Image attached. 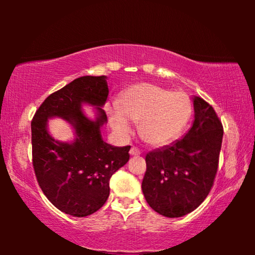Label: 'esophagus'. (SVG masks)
I'll list each match as a JSON object with an SVG mask.
<instances>
[{"label": "esophagus", "instance_id": "esophagus-1", "mask_svg": "<svg viewBox=\"0 0 255 255\" xmlns=\"http://www.w3.org/2000/svg\"><path fill=\"white\" fill-rule=\"evenodd\" d=\"M140 151H139V149L137 148V147H131V149H130V154L131 155H140Z\"/></svg>", "mask_w": 255, "mask_h": 255}]
</instances>
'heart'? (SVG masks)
<instances>
[{
    "instance_id": "b5f03b06",
    "label": "heart",
    "mask_w": 255,
    "mask_h": 255,
    "mask_svg": "<svg viewBox=\"0 0 255 255\" xmlns=\"http://www.w3.org/2000/svg\"><path fill=\"white\" fill-rule=\"evenodd\" d=\"M110 124L122 138L133 133L131 122L139 123L140 137L152 146H165L179 137L191 115L189 97L142 82L131 86L122 95L120 107L109 109Z\"/></svg>"
}]
</instances>
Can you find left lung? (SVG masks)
Here are the masks:
<instances>
[{
	"label": "left lung",
	"instance_id": "8db88e82",
	"mask_svg": "<svg viewBox=\"0 0 255 255\" xmlns=\"http://www.w3.org/2000/svg\"><path fill=\"white\" fill-rule=\"evenodd\" d=\"M194 122L183 138L146 154L141 183L149 207L169 218L182 217L205 200L217 173L223 127L214 108L193 97Z\"/></svg>",
	"mask_w": 255,
	"mask_h": 255
}]
</instances>
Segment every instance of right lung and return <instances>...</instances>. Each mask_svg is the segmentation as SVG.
<instances>
[{"instance_id": "add662e5", "label": "right lung", "mask_w": 255, "mask_h": 255, "mask_svg": "<svg viewBox=\"0 0 255 255\" xmlns=\"http://www.w3.org/2000/svg\"><path fill=\"white\" fill-rule=\"evenodd\" d=\"M107 80L106 75L75 79L51 94L31 123L38 183L55 208L74 217H86L103 207L110 194V177L130 158V146H113L101 134L108 122L102 109L109 95ZM83 104L94 107L95 119L83 113ZM55 117L72 127V142L57 141L49 134L48 120Z\"/></svg>"}]
</instances>
